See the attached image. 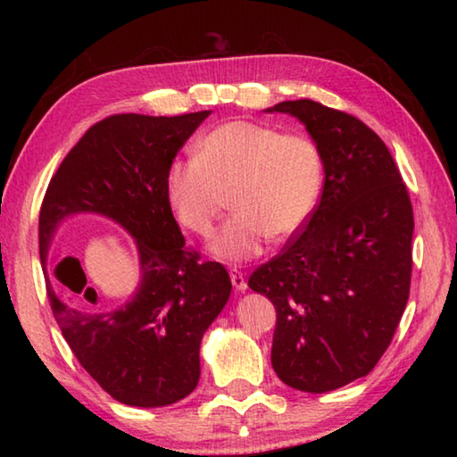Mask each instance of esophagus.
Returning a JSON list of instances; mask_svg holds the SVG:
<instances>
[{"mask_svg":"<svg viewBox=\"0 0 457 457\" xmlns=\"http://www.w3.org/2000/svg\"><path fill=\"white\" fill-rule=\"evenodd\" d=\"M229 278H231V284H234V288L236 290H239V292H244L245 288H247V282H245V278H244V274L239 272V270H229Z\"/></svg>","mask_w":457,"mask_h":457,"instance_id":"34e87169","label":"esophagus"}]
</instances>
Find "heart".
I'll return each mask as SVG.
<instances>
[{
  "mask_svg": "<svg viewBox=\"0 0 457 457\" xmlns=\"http://www.w3.org/2000/svg\"><path fill=\"white\" fill-rule=\"evenodd\" d=\"M324 183L322 153L311 137L234 120L199 141L195 154L167 169L169 210L183 228L210 236L231 189L234 215L210 242L228 264H244L266 250L270 237L303 228L319 204Z\"/></svg>",
  "mask_w": 457,
  "mask_h": 457,
  "instance_id": "1",
  "label": "heart"
}]
</instances>
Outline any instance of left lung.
Masks as SVG:
<instances>
[{
  "mask_svg": "<svg viewBox=\"0 0 457 457\" xmlns=\"http://www.w3.org/2000/svg\"><path fill=\"white\" fill-rule=\"evenodd\" d=\"M296 117L324 161L320 204L247 286L276 308L272 367L292 389L327 393L369 375L403 316L413 207L386 145L353 114L314 100L266 108Z\"/></svg>",
  "mask_w": 457,
  "mask_h": 457,
  "instance_id": "8db88e82",
  "label": "left lung"
}]
</instances>
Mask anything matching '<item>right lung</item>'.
I'll use <instances>...</instances> for the list:
<instances>
[{
    "instance_id": "add662e5",
    "label": "right lung",
    "mask_w": 457,
    "mask_h": 457,
    "mask_svg": "<svg viewBox=\"0 0 457 457\" xmlns=\"http://www.w3.org/2000/svg\"><path fill=\"white\" fill-rule=\"evenodd\" d=\"M210 114H114L96 122L62 161L42 201L37 236L54 319L88 375L125 405L165 407L195 389L201 338L229 298L226 268L185 245L165 195L169 165ZM74 212L104 214L136 239L142 280L117 309H92L84 276L72 293L57 280L49 245L59 221Z\"/></svg>"
}]
</instances>
